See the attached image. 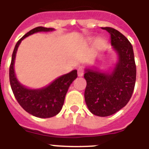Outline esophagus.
Wrapping results in <instances>:
<instances>
[{"mask_svg": "<svg viewBox=\"0 0 149 149\" xmlns=\"http://www.w3.org/2000/svg\"><path fill=\"white\" fill-rule=\"evenodd\" d=\"M83 73H84V70L82 67H79L78 69V76L79 77H83Z\"/></svg>", "mask_w": 149, "mask_h": 149, "instance_id": "34e87169", "label": "esophagus"}]
</instances>
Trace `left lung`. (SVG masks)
Returning a JSON list of instances; mask_svg holds the SVG:
<instances>
[{
  "instance_id": "left-lung-1",
  "label": "left lung",
  "mask_w": 149,
  "mask_h": 149,
  "mask_svg": "<svg viewBox=\"0 0 149 149\" xmlns=\"http://www.w3.org/2000/svg\"><path fill=\"white\" fill-rule=\"evenodd\" d=\"M110 34L111 43L118 60L111 73L96 68L86 69L85 101L89 111L98 116L115 114L131 99L136 79L132 46L126 37L112 27H102Z\"/></svg>"
}]
</instances>
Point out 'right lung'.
I'll return each instance as SVG.
<instances>
[{
  "label": "right lung",
  "mask_w": 149,
  "mask_h": 149,
  "mask_svg": "<svg viewBox=\"0 0 149 149\" xmlns=\"http://www.w3.org/2000/svg\"><path fill=\"white\" fill-rule=\"evenodd\" d=\"M54 30L37 26L26 33L16 43L10 66V83L16 100L26 112L38 118H50L60 112L69 87L77 77V70H74L67 74L63 75L42 89H31L21 85L17 79L14 69V60L18 47L25 37L35 33L47 32Z\"/></svg>",
  "instance_id": "1"
}]
</instances>
